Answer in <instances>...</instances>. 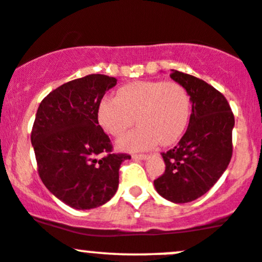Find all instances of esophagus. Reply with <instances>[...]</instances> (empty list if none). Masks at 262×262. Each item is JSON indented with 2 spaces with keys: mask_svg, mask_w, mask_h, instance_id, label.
I'll list each match as a JSON object with an SVG mask.
<instances>
[{
  "mask_svg": "<svg viewBox=\"0 0 262 262\" xmlns=\"http://www.w3.org/2000/svg\"><path fill=\"white\" fill-rule=\"evenodd\" d=\"M146 158H148V155L146 154H134L133 155V159H136V160H145Z\"/></svg>",
  "mask_w": 262,
  "mask_h": 262,
  "instance_id": "34e87169",
  "label": "esophagus"
}]
</instances>
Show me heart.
Wrapping results in <instances>:
<instances>
[{
  "label": "heart",
  "instance_id": "1",
  "mask_svg": "<svg viewBox=\"0 0 262 262\" xmlns=\"http://www.w3.org/2000/svg\"><path fill=\"white\" fill-rule=\"evenodd\" d=\"M188 92L177 82L137 80L118 89L117 97L100 102L98 122L105 133L114 138L137 122L139 126L118 142L126 151L145 150L158 143L170 145L185 130L190 118Z\"/></svg>",
  "mask_w": 262,
  "mask_h": 262
}]
</instances>
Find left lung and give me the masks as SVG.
I'll use <instances>...</instances> for the list:
<instances>
[{"instance_id":"left-lung-1","label":"left lung","mask_w":262,"mask_h":262,"mask_svg":"<svg viewBox=\"0 0 262 262\" xmlns=\"http://www.w3.org/2000/svg\"><path fill=\"white\" fill-rule=\"evenodd\" d=\"M191 102L189 125L180 142L162 153L165 171L154 180L164 199L183 204L211 189L228 168L232 155L234 114L225 97L203 79L171 70Z\"/></svg>"}]
</instances>
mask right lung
<instances>
[{
    "label": "right lung",
    "mask_w": 262,
    "mask_h": 262,
    "mask_svg": "<svg viewBox=\"0 0 262 262\" xmlns=\"http://www.w3.org/2000/svg\"><path fill=\"white\" fill-rule=\"evenodd\" d=\"M114 77L89 74L52 91L37 109L31 143L46 188L71 208L87 210L114 196L120 164L98 123V108Z\"/></svg>",
    "instance_id": "1"
}]
</instances>
